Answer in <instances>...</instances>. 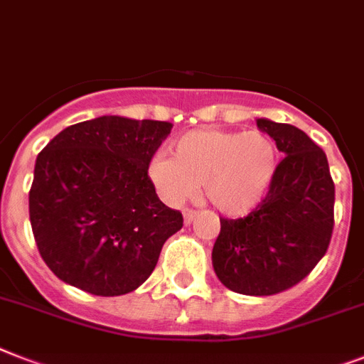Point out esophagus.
<instances>
[{
    "label": "esophagus",
    "instance_id": "esophagus-1",
    "mask_svg": "<svg viewBox=\"0 0 364 364\" xmlns=\"http://www.w3.org/2000/svg\"><path fill=\"white\" fill-rule=\"evenodd\" d=\"M182 215H184V223L189 225V223H191V221H193V218H195V210L184 208V210H182Z\"/></svg>",
    "mask_w": 364,
    "mask_h": 364
}]
</instances>
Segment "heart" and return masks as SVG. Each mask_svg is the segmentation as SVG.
<instances>
[{
	"instance_id": "heart-1",
	"label": "heart",
	"mask_w": 364,
	"mask_h": 364,
	"mask_svg": "<svg viewBox=\"0 0 364 364\" xmlns=\"http://www.w3.org/2000/svg\"><path fill=\"white\" fill-rule=\"evenodd\" d=\"M279 154L262 132L193 130L171 145V158L154 156L149 178L167 204H182L203 188L219 212L245 215L268 195Z\"/></svg>"
}]
</instances>
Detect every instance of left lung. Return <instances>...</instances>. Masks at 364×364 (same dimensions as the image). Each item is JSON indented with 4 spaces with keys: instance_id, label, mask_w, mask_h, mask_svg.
<instances>
[{
    "instance_id": "1",
    "label": "left lung",
    "mask_w": 364,
    "mask_h": 364,
    "mask_svg": "<svg viewBox=\"0 0 364 364\" xmlns=\"http://www.w3.org/2000/svg\"><path fill=\"white\" fill-rule=\"evenodd\" d=\"M283 160L268 195L240 219H219L212 249L218 279L243 296H273L305 279L333 234V184L326 152L292 124L257 119Z\"/></svg>"
}]
</instances>
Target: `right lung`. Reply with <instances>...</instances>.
Returning a JSON list of instances; mask_svg holds the SVG:
<instances>
[{
  "label": "right lung",
  "instance_id": "right-lung-1",
  "mask_svg": "<svg viewBox=\"0 0 364 364\" xmlns=\"http://www.w3.org/2000/svg\"><path fill=\"white\" fill-rule=\"evenodd\" d=\"M171 128L104 115L68 126L41 150L29 219L42 260L61 281L109 297L154 272L165 240L184 225L146 173Z\"/></svg>",
  "mask_w": 364,
  "mask_h": 364
}]
</instances>
